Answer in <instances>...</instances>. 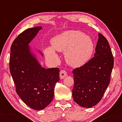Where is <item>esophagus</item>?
Returning <instances> with one entry per match:
<instances>
[{"label":"esophagus","mask_w":122,"mask_h":122,"mask_svg":"<svg viewBox=\"0 0 122 122\" xmlns=\"http://www.w3.org/2000/svg\"><path fill=\"white\" fill-rule=\"evenodd\" d=\"M67 76V73L64 70H62L60 72V77L61 79H63Z\"/></svg>","instance_id":"obj_1"}]
</instances>
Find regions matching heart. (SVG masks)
I'll return each mask as SVG.
<instances>
[{
    "instance_id": "1",
    "label": "heart",
    "mask_w": 122,
    "mask_h": 122,
    "mask_svg": "<svg viewBox=\"0 0 122 122\" xmlns=\"http://www.w3.org/2000/svg\"><path fill=\"white\" fill-rule=\"evenodd\" d=\"M52 47L44 50L48 58H56L55 50L65 53V58L69 65L75 68L85 65L94 52L95 45L92 39L80 31H66L53 38Z\"/></svg>"
}]
</instances>
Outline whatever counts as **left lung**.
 <instances>
[{
    "instance_id": "8db88e82",
    "label": "left lung",
    "mask_w": 122,
    "mask_h": 122,
    "mask_svg": "<svg viewBox=\"0 0 122 122\" xmlns=\"http://www.w3.org/2000/svg\"><path fill=\"white\" fill-rule=\"evenodd\" d=\"M94 57L73 71L72 96L81 107L91 108L101 100L110 82L114 57L107 39L99 33Z\"/></svg>"
}]
</instances>
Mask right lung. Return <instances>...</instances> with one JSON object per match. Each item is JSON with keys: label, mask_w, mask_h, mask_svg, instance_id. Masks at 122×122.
Returning a JSON list of instances; mask_svg holds the SVG:
<instances>
[{"label": "right lung", "mask_w": 122, "mask_h": 122, "mask_svg": "<svg viewBox=\"0 0 122 122\" xmlns=\"http://www.w3.org/2000/svg\"><path fill=\"white\" fill-rule=\"evenodd\" d=\"M42 29L30 28L20 33L12 42L10 57V71L16 93L35 110H43L51 103L60 80L59 69L42 67L29 45Z\"/></svg>", "instance_id": "1"}]
</instances>
